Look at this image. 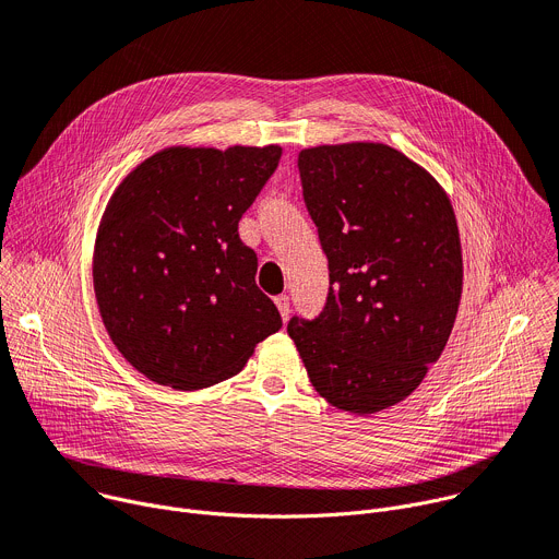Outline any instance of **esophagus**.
<instances>
[{
	"label": "esophagus",
	"mask_w": 559,
	"mask_h": 559,
	"mask_svg": "<svg viewBox=\"0 0 559 559\" xmlns=\"http://www.w3.org/2000/svg\"><path fill=\"white\" fill-rule=\"evenodd\" d=\"M276 308H278V312H281V317H283V321H287L289 314H292V306H289V296H287V294L276 296Z\"/></svg>",
	"instance_id": "34e87169"
}]
</instances>
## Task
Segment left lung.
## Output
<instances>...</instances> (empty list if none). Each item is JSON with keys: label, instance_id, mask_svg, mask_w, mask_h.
<instances>
[{"label": "left lung", "instance_id": "obj_1", "mask_svg": "<svg viewBox=\"0 0 559 559\" xmlns=\"http://www.w3.org/2000/svg\"><path fill=\"white\" fill-rule=\"evenodd\" d=\"M302 200L328 257L319 317H292L317 392L370 415L408 396L445 347L462 298V245L439 182L388 144L302 148Z\"/></svg>", "mask_w": 559, "mask_h": 559}]
</instances>
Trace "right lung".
<instances>
[{
  "instance_id": "add662e5",
  "label": "right lung",
  "mask_w": 559,
  "mask_h": 559,
  "mask_svg": "<svg viewBox=\"0 0 559 559\" xmlns=\"http://www.w3.org/2000/svg\"><path fill=\"white\" fill-rule=\"evenodd\" d=\"M281 154L276 144L171 146L111 195L95 240V298L111 341L146 379L176 390L221 383L281 330L257 285V251L238 236Z\"/></svg>"
}]
</instances>
